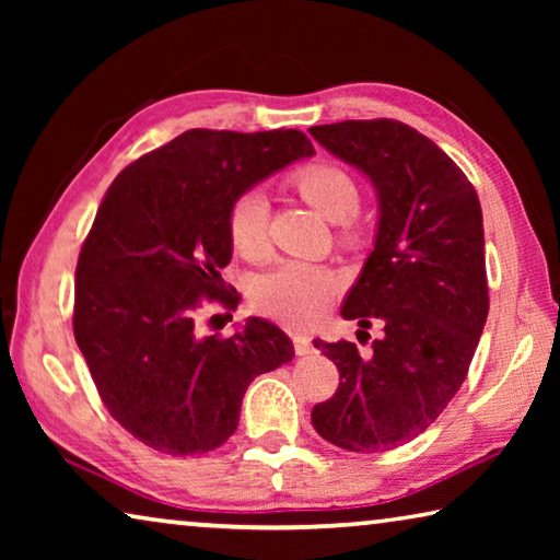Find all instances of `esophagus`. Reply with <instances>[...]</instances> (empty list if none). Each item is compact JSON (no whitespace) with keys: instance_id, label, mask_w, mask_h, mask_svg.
<instances>
[{"instance_id":"esophagus-1","label":"esophagus","mask_w":560,"mask_h":560,"mask_svg":"<svg viewBox=\"0 0 560 560\" xmlns=\"http://www.w3.org/2000/svg\"><path fill=\"white\" fill-rule=\"evenodd\" d=\"M293 350H296V355H308L314 353V340L306 334H293Z\"/></svg>"}]
</instances>
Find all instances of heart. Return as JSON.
<instances>
[{
	"mask_svg": "<svg viewBox=\"0 0 560 560\" xmlns=\"http://www.w3.org/2000/svg\"><path fill=\"white\" fill-rule=\"evenodd\" d=\"M293 185L303 200L328 217L343 220L358 207V183L348 170L316 163L301 167L293 175ZM226 230L236 254L249 261H259L269 252V202L261 189H246L230 207ZM346 236L355 240L358 226L346 224ZM340 289L338 273L324 264L291 259L259 277L254 283V306L261 314L281 320V324L303 328L316 324L326 314L330 301Z\"/></svg>",
	"mask_w": 560,
	"mask_h": 560,
	"instance_id": "b5f03b06",
	"label": "heart"
}]
</instances>
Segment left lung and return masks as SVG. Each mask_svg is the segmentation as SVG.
I'll return each instance as SVG.
<instances>
[{"instance_id": "1", "label": "left lung", "mask_w": 560, "mask_h": 560, "mask_svg": "<svg viewBox=\"0 0 560 560\" xmlns=\"http://www.w3.org/2000/svg\"><path fill=\"white\" fill-rule=\"evenodd\" d=\"M308 132L377 192L375 246L340 314L360 328L373 318L383 324L368 355L350 340H314L340 383L311 422L340 450H395L428 430L457 395L485 330L481 205L454 160L400 120H343Z\"/></svg>"}]
</instances>
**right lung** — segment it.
<instances>
[{"mask_svg": "<svg viewBox=\"0 0 560 560\" xmlns=\"http://www.w3.org/2000/svg\"><path fill=\"white\" fill-rule=\"evenodd\" d=\"M314 155L301 130H185L113 179L75 267L73 336L113 420L165 454L232 438L254 377L289 363L291 338L246 318L232 338L200 336L202 299L236 308L220 269L226 214L259 179Z\"/></svg>", "mask_w": 560, "mask_h": 560, "instance_id": "right-lung-1", "label": "right lung"}]
</instances>
